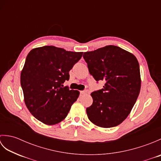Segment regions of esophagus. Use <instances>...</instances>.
<instances>
[{
    "label": "esophagus",
    "mask_w": 161,
    "mask_h": 161,
    "mask_svg": "<svg viewBox=\"0 0 161 161\" xmlns=\"http://www.w3.org/2000/svg\"><path fill=\"white\" fill-rule=\"evenodd\" d=\"M87 93L86 91H80V94H86Z\"/></svg>",
    "instance_id": "esophagus-1"
}]
</instances>
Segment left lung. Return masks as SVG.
<instances>
[{
  "label": "left lung",
  "instance_id": "left-lung-1",
  "mask_svg": "<svg viewBox=\"0 0 161 161\" xmlns=\"http://www.w3.org/2000/svg\"><path fill=\"white\" fill-rule=\"evenodd\" d=\"M83 57L95 80L105 82L103 88L91 93L93 102L86 108L88 119L104 128L119 125L130 114L141 91L137 59L115 46L86 52Z\"/></svg>",
  "mask_w": 161,
  "mask_h": 161
}]
</instances>
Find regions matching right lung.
Returning <instances> with one entry per match:
<instances>
[{
  "label": "right lung",
  "mask_w": 161,
  "mask_h": 161,
  "mask_svg": "<svg viewBox=\"0 0 161 161\" xmlns=\"http://www.w3.org/2000/svg\"><path fill=\"white\" fill-rule=\"evenodd\" d=\"M83 53L45 46L32 49L20 74L24 100L31 114L46 125H53L66 117L80 95L64 86L69 71Z\"/></svg>",
  "instance_id": "1"
}]
</instances>
